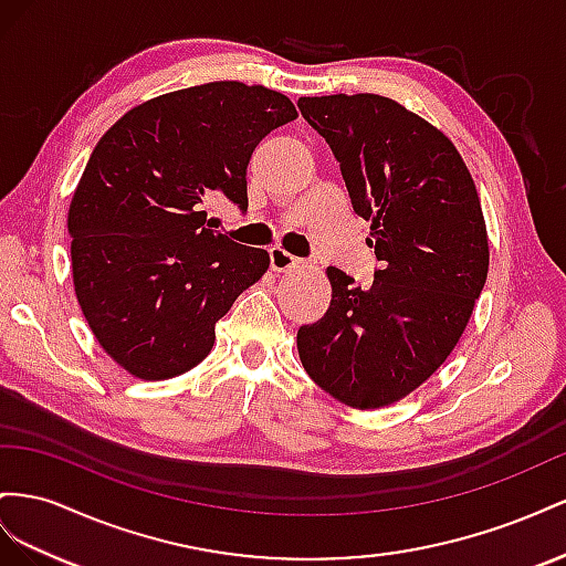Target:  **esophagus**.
I'll return each mask as SVG.
<instances>
[{
	"label": "esophagus",
	"instance_id": "34e87169",
	"mask_svg": "<svg viewBox=\"0 0 566 566\" xmlns=\"http://www.w3.org/2000/svg\"><path fill=\"white\" fill-rule=\"evenodd\" d=\"M301 261L296 255H292L289 251H284V249H270V268L274 270V272H284V270H292V268H296Z\"/></svg>",
	"mask_w": 566,
	"mask_h": 566
}]
</instances>
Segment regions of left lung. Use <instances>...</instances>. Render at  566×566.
I'll return each mask as SVG.
<instances>
[{
    "mask_svg": "<svg viewBox=\"0 0 566 566\" xmlns=\"http://www.w3.org/2000/svg\"><path fill=\"white\" fill-rule=\"evenodd\" d=\"M298 108L329 144L381 261L367 289L327 268L332 303L298 329L301 363L350 408L391 406L443 365L486 284L479 193L453 142L389 96H301Z\"/></svg>",
    "mask_w": 566,
    "mask_h": 566,
    "instance_id": "1",
    "label": "left lung"
}]
</instances>
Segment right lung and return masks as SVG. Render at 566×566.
Listing matches in <instances>:
<instances>
[{
    "label": "right lung",
    "instance_id": "add662e5",
    "mask_svg": "<svg viewBox=\"0 0 566 566\" xmlns=\"http://www.w3.org/2000/svg\"><path fill=\"white\" fill-rule=\"evenodd\" d=\"M298 118L282 92L220 80L127 111L96 142L69 208L75 296L96 342L127 373L197 367L216 322L270 265L265 249L208 230L201 203L247 211V166Z\"/></svg>",
    "mask_w": 566,
    "mask_h": 566
}]
</instances>
